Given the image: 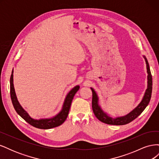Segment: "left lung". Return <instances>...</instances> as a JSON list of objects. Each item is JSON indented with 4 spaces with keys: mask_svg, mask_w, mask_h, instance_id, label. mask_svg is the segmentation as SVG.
I'll list each match as a JSON object with an SVG mask.
<instances>
[{
    "mask_svg": "<svg viewBox=\"0 0 159 159\" xmlns=\"http://www.w3.org/2000/svg\"><path fill=\"white\" fill-rule=\"evenodd\" d=\"M144 59L146 62L147 66V88L145 90V92L144 93L142 100L141 102L138 104L137 106L134 108L131 112H129L128 114L124 115V116L120 117H112L110 115L107 114L106 112H105L102 109V107L100 106L99 103V97L96 93V91L92 88H90L91 91H92V109L93 111L95 117H97L100 121H102L104 123L108 125H123L127 124L130 122H131L134 119H136L139 115H140L141 113L143 111L151 100V93H152V75L151 74L150 67H149L148 62L147 59L146 58L145 56H143Z\"/></svg>",
    "mask_w": 159,
    "mask_h": 159,
    "instance_id": "left-lung-1",
    "label": "left lung"
}]
</instances>
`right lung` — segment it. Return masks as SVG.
I'll return each mask as SVG.
<instances>
[{
    "label": "right lung",
    "mask_w": 159,
    "mask_h": 159,
    "mask_svg": "<svg viewBox=\"0 0 159 159\" xmlns=\"http://www.w3.org/2000/svg\"><path fill=\"white\" fill-rule=\"evenodd\" d=\"M13 73L14 71L12 70V74L11 76L10 80V85H11V97L12 103L14 106V109L16 110V113L20 115V116L25 120V121L31 125L32 126L41 129H49L54 128L57 126H60L63 123L68 117L70 109L71 106V103L73 98L74 97L75 94L80 89V85H75V87L72 88L68 94L66 95V98L64 99V102L62 105L61 109L60 111L57 113L54 116L50 118H43L40 119H35L30 117L26 111L22 107V105H20V102H18L17 99L15 89H14V82H13Z\"/></svg>",
    "instance_id": "1"
}]
</instances>
